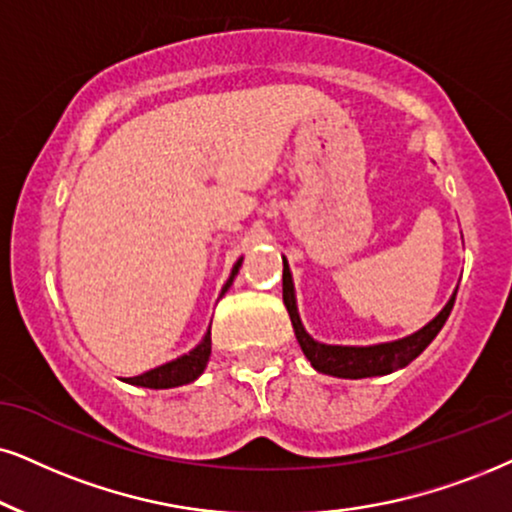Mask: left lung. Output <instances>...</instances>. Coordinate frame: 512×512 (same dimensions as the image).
Masks as SVG:
<instances>
[{"instance_id": "8db88e82", "label": "left lung", "mask_w": 512, "mask_h": 512, "mask_svg": "<svg viewBox=\"0 0 512 512\" xmlns=\"http://www.w3.org/2000/svg\"><path fill=\"white\" fill-rule=\"evenodd\" d=\"M454 300L456 293L449 297V302L444 304L442 312H439L435 319L425 323L423 328H418L416 333L406 335V338L378 342V345H328V342L314 340L312 335L307 333V328L302 326L300 312H297L293 274H290L288 260L283 257V304H286L290 321H293L295 338L300 342L304 357L312 361L316 371L335 375V378H373V375H387L409 366L411 361L437 338V333L442 331L451 309H454Z\"/></svg>"}]
</instances>
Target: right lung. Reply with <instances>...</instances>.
<instances>
[{
    "instance_id": "1",
    "label": "right lung",
    "mask_w": 512,
    "mask_h": 512,
    "mask_svg": "<svg viewBox=\"0 0 512 512\" xmlns=\"http://www.w3.org/2000/svg\"><path fill=\"white\" fill-rule=\"evenodd\" d=\"M241 262L243 257H238L234 269H231L229 281L224 283L222 295L231 288V283H234V278L238 276V269H241ZM210 352H212V340H210V328H208V333L203 335V340H200L191 352L181 354V357L167 361L163 366H155L151 371L134 375V378H127L125 383L137 385V387H148V390H170V387L189 385L196 378H200V373L205 371V366H208L210 361Z\"/></svg>"
}]
</instances>
